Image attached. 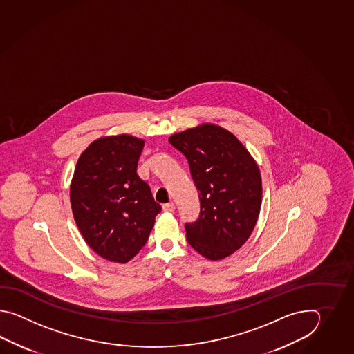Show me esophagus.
<instances>
[{"instance_id": "esophagus-1", "label": "esophagus", "mask_w": 354, "mask_h": 354, "mask_svg": "<svg viewBox=\"0 0 354 354\" xmlns=\"http://www.w3.org/2000/svg\"><path fill=\"white\" fill-rule=\"evenodd\" d=\"M174 209H176V206H174V203H168L163 205V211H166V212H172V211H174Z\"/></svg>"}]
</instances>
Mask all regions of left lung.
Listing matches in <instances>:
<instances>
[{"label": "left lung", "instance_id": "left-lung-1", "mask_svg": "<svg viewBox=\"0 0 354 354\" xmlns=\"http://www.w3.org/2000/svg\"><path fill=\"white\" fill-rule=\"evenodd\" d=\"M187 159L200 197V216L186 223V238L201 256L218 261L233 254L256 226L262 180L256 160L226 129L203 124L169 138Z\"/></svg>", "mask_w": 354, "mask_h": 354}]
</instances>
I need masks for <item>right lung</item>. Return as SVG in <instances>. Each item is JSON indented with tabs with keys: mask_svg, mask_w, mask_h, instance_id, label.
Returning <instances> with one entry per match:
<instances>
[{
	"mask_svg": "<svg viewBox=\"0 0 354 354\" xmlns=\"http://www.w3.org/2000/svg\"><path fill=\"white\" fill-rule=\"evenodd\" d=\"M144 140L100 138L83 151L71 183V205L83 239L98 256L127 263L143 248L162 207L138 174Z\"/></svg>",
	"mask_w": 354,
	"mask_h": 354,
	"instance_id": "right-lung-1",
	"label": "right lung"
}]
</instances>
